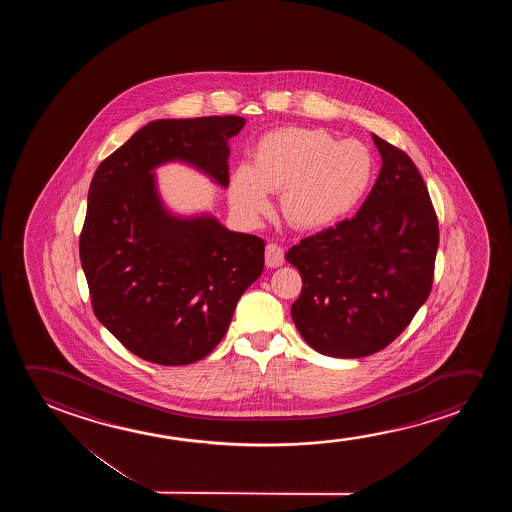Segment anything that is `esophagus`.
Instances as JSON below:
<instances>
[{"label":"esophagus","mask_w":512,"mask_h":512,"mask_svg":"<svg viewBox=\"0 0 512 512\" xmlns=\"http://www.w3.org/2000/svg\"><path fill=\"white\" fill-rule=\"evenodd\" d=\"M283 262H285L283 248L276 245V243H269L266 246V266L274 269V267L283 266Z\"/></svg>","instance_id":"1"}]
</instances>
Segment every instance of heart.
I'll return each instance as SVG.
<instances>
[{"label": "heart", "instance_id": "1", "mask_svg": "<svg viewBox=\"0 0 512 512\" xmlns=\"http://www.w3.org/2000/svg\"><path fill=\"white\" fill-rule=\"evenodd\" d=\"M376 162L367 145L337 140L320 127L287 126L264 134L250 166L232 171L229 201L246 222L271 208L281 190V213L301 231H318L348 217L364 201Z\"/></svg>", "mask_w": 512, "mask_h": 512}]
</instances>
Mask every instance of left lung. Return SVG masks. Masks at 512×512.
I'll return each instance as SVG.
<instances>
[{"mask_svg":"<svg viewBox=\"0 0 512 512\" xmlns=\"http://www.w3.org/2000/svg\"><path fill=\"white\" fill-rule=\"evenodd\" d=\"M372 141L383 166L357 215L285 255L302 278L292 320L327 357L386 348L425 304L434 280L439 225L425 182L402 150L376 134Z\"/></svg>","mask_w":512,"mask_h":512,"instance_id":"left-lung-1","label":"left lung"}]
</instances>
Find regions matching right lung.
I'll return each instance as SVG.
<instances>
[{"mask_svg":"<svg viewBox=\"0 0 512 512\" xmlns=\"http://www.w3.org/2000/svg\"><path fill=\"white\" fill-rule=\"evenodd\" d=\"M245 124L236 115L152 120L92 176L80 234L92 309L143 360L187 365L206 357L262 274V239L229 231L211 213L169 210L155 176L180 162L227 189L229 140Z\"/></svg>","mask_w":512,"mask_h":512,"instance_id":"right-lung-1","label":"right lung"}]
</instances>
